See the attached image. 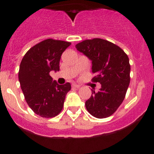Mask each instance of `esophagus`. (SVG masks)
Returning a JSON list of instances; mask_svg holds the SVG:
<instances>
[{
  "instance_id": "1",
  "label": "esophagus",
  "mask_w": 154,
  "mask_h": 154,
  "mask_svg": "<svg viewBox=\"0 0 154 154\" xmlns=\"http://www.w3.org/2000/svg\"><path fill=\"white\" fill-rule=\"evenodd\" d=\"M72 87H73V88H75V89H79V88H80V85H76V84H73Z\"/></svg>"
}]
</instances>
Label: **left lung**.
Wrapping results in <instances>:
<instances>
[{"mask_svg": "<svg viewBox=\"0 0 154 154\" xmlns=\"http://www.w3.org/2000/svg\"><path fill=\"white\" fill-rule=\"evenodd\" d=\"M75 48L92 61V81L101 84L98 92L92 89L86 109L94 117H109L122 104L130 85L129 58L120 47L102 38L82 41Z\"/></svg>", "mask_w": 154, "mask_h": 154, "instance_id": "left-lung-1", "label": "left lung"}]
</instances>
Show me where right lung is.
Wrapping results in <instances>:
<instances>
[{
  "mask_svg": "<svg viewBox=\"0 0 154 154\" xmlns=\"http://www.w3.org/2000/svg\"><path fill=\"white\" fill-rule=\"evenodd\" d=\"M70 42L48 38L31 48L21 60L18 79L30 108L43 118H52L63 109L69 82L58 85L52 81L51 71L59 70L61 55Z\"/></svg>",
  "mask_w": 154,
  "mask_h": 154,
  "instance_id": "1",
  "label": "right lung"
}]
</instances>
